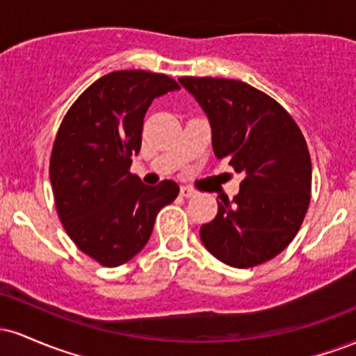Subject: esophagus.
I'll list each match as a JSON object with an SVG mask.
<instances>
[{"mask_svg": "<svg viewBox=\"0 0 356 356\" xmlns=\"http://www.w3.org/2000/svg\"><path fill=\"white\" fill-rule=\"evenodd\" d=\"M181 195H182V197H192V195H195V191L191 189V187H187V186H182L181 187Z\"/></svg>", "mask_w": 356, "mask_h": 356, "instance_id": "obj_1", "label": "esophagus"}]
</instances>
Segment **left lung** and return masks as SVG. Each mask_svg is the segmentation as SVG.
Listing matches in <instances>:
<instances>
[{
    "label": "left lung",
    "mask_w": 356,
    "mask_h": 356,
    "mask_svg": "<svg viewBox=\"0 0 356 356\" xmlns=\"http://www.w3.org/2000/svg\"><path fill=\"white\" fill-rule=\"evenodd\" d=\"M211 125L212 150L243 174L234 197L201 227L212 256L252 268L280 254L300 231L312 192V161L289 113L266 93L238 80L182 76Z\"/></svg>",
    "instance_id": "1"
}]
</instances>
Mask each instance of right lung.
<instances>
[{"mask_svg": "<svg viewBox=\"0 0 356 356\" xmlns=\"http://www.w3.org/2000/svg\"><path fill=\"white\" fill-rule=\"evenodd\" d=\"M175 90L161 73L112 72L81 93L56 134L50 181L58 218L80 251L104 266L138 254L159 211L177 197L174 181L145 186L129 172L150 104Z\"/></svg>", "mask_w": 356, "mask_h": 356, "instance_id": "1", "label": "right lung"}]
</instances>
